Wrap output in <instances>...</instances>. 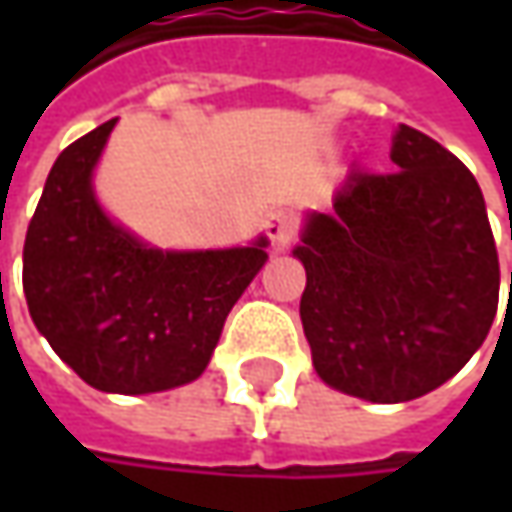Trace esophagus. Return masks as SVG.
Instances as JSON below:
<instances>
[{
    "label": "esophagus",
    "instance_id": "34e87169",
    "mask_svg": "<svg viewBox=\"0 0 512 512\" xmlns=\"http://www.w3.org/2000/svg\"><path fill=\"white\" fill-rule=\"evenodd\" d=\"M267 236L276 247H287L299 236V216L290 213V210H276L267 219Z\"/></svg>",
    "mask_w": 512,
    "mask_h": 512
}]
</instances>
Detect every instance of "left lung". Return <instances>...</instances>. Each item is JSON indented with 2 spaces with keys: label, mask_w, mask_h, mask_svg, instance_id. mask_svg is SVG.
<instances>
[{
  "label": "left lung",
  "mask_w": 512,
  "mask_h": 512,
  "mask_svg": "<svg viewBox=\"0 0 512 512\" xmlns=\"http://www.w3.org/2000/svg\"><path fill=\"white\" fill-rule=\"evenodd\" d=\"M393 170L353 168L330 213L293 250L313 367L367 402L436 390L482 347L499 307V253L482 187L416 128L396 130Z\"/></svg>",
  "instance_id": "left-lung-1"
}]
</instances>
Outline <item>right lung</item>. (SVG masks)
I'll return each mask as SVG.
<instances>
[{"mask_svg":"<svg viewBox=\"0 0 512 512\" xmlns=\"http://www.w3.org/2000/svg\"><path fill=\"white\" fill-rule=\"evenodd\" d=\"M113 125L53 162L25 236L22 287L33 325L79 379L139 396L202 376L230 307L265 265L267 242L162 253L113 225L90 187Z\"/></svg>","mask_w":512,"mask_h":512,"instance_id":"right-lung-1","label":"right lung"}]
</instances>
